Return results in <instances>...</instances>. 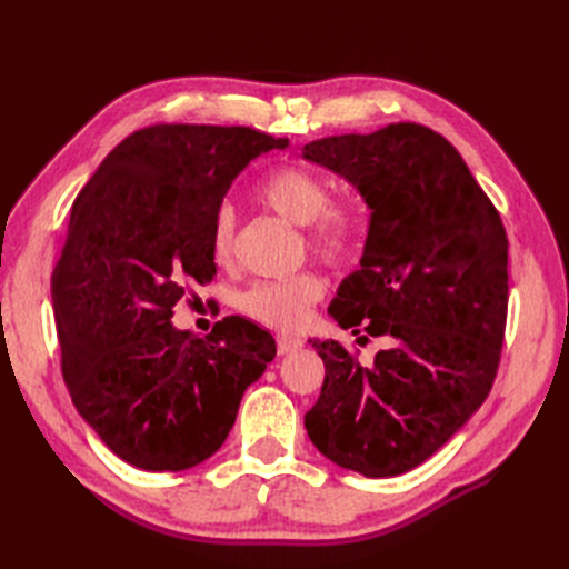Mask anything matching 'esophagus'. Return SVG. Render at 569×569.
Wrapping results in <instances>:
<instances>
[{
    "instance_id": "esophagus-1",
    "label": "esophagus",
    "mask_w": 569,
    "mask_h": 569,
    "mask_svg": "<svg viewBox=\"0 0 569 569\" xmlns=\"http://www.w3.org/2000/svg\"><path fill=\"white\" fill-rule=\"evenodd\" d=\"M303 347V341L301 339H297V337H278V353L280 356H287V353H291V351H297V349H301Z\"/></svg>"
}]
</instances>
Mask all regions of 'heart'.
<instances>
[{"label":"heart","mask_w":569,"mask_h":569,"mask_svg":"<svg viewBox=\"0 0 569 569\" xmlns=\"http://www.w3.org/2000/svg\"><path fill=\"white\" fill-rule=\"evenodd\" d=\"M270 211L303 228V244L318 261L341 266L353 258L363 237V209L351 199H332L330 182L303 166H282L266 178L258 192ZM213 261L228 266L237 247L234 209L222 203L211 222ZM322 297V280L303 270L284 280H263L247 287L237 299L239 311L272 330L295 332L311 306Z\"/></svg>","instance_id":"1"}]
</instances>
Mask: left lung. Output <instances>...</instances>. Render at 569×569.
Segmentation results:
<instances>
[{"mask_svg": "<svg viewBox=\"0 0 569 569\" xmlns=\"http://www.w3.org/2000/svg\"><path fill=\"white\" fill-rule=\"evenodd\" d=\"M303 159L347 178L370 206L360 270L330 313L341 330L360 325L391 343L363 368L339 341H311L325 380L306 432L339 468L403 475L491 391L508 318L506 228L456 147L425 126L322 137Z\"/></svg>", "mask_w": 569, "mask_h": 569, "instance_id": "1", "label": "left lung"}]
</instances>
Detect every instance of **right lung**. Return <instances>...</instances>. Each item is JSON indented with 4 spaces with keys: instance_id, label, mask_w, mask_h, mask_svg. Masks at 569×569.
<instances>
[{
    "instance_id": "1",
    "label": "right lung",
    "mask_w": 569,
    "mask_h": 569,
    "mask_svg": "<svg viewBox=\"0 0 569 569\" xmlns=\"http://www.w3.org/2000/svg\"><path fill=\"white\" fill-rule=\"evenodd\" d=\"M287 137L244 126L134 130L73 201L51 272L63 382L99 439L149 472L211 458L274 339L242 318L197 337L170 325L192 284L211 282V222L232 180Z\"/></svg>"
}]
</instances>
